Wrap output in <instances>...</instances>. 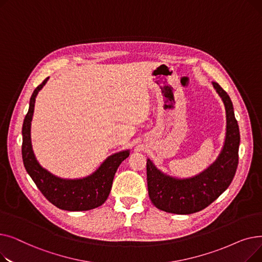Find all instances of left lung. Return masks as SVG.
<instances>
[{
    "instance_id": "obj_1",
    "label": "left lung",
    "mask_w": 262,
    "mask_h": 262,
    "mask_svg": "<svg viewBox=\"0 0 262 262\" xmlns=\"http://www.w3.org/2000/svg\"><path fill=\"white\" fill-rule=\"evenodd\" d=\"M213 88L222 99L226 112V136L221 153L202 173L189 178H175L162 173L147 159L146 176L149 200L158 209L176 214L203 210L229 187L239 160L240 132L229 95L217 82Z\"/></svg>"
}]
</instances>
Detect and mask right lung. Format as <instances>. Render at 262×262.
<instances>
[{
	"label": "right lung",
	"instance_id": "add662e5",
	"mask_svg": "<svg viewBox=\"0 0 262 262\" xmlns=\"http://www.w3.org/2000/svg\"><path fill=\"white\" fill-rule=\"evenodd\" d=\"M47 77L34 90L22 126V159L26 172L46 199L57 208L68 211H86L103 205L113 186L121 162L129 156V149L109 156L91 175L78 180H66L53 175L37 161L32 147L31 124L38 92L47 84Z\"/></svg>",
	"mask_w": 262,
	"mask_h": 262
}]
</instances>
